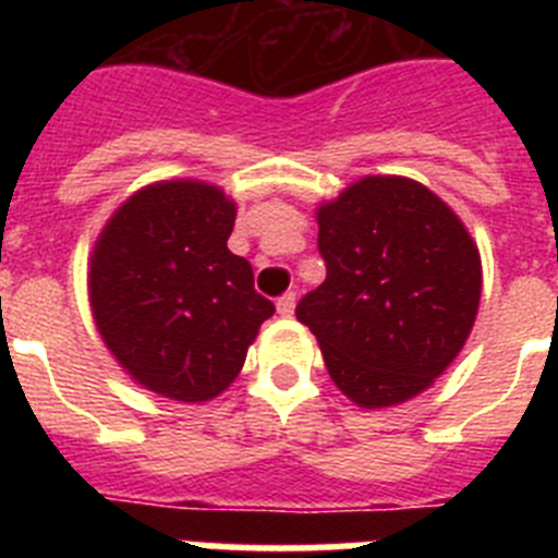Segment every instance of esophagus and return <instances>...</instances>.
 I'll return each instance as SVG.
<instances>
[{"instance_id": "esophagus-1", "label": "esophagus", "mask_w": 558, "mask_h": 558, "mask_svg": "<svg viewBox=\"0 0 558 558\" xmlns=\"http://www.w3.org/2000/svg\"><path fill=\"white\" fill-rule=\"evenodd\" d=\"M276 310H279V313L282 315H293V310H295V293L293 290H288V293L284 295H279V302H276Z\"/></svg>"}]
</instances>
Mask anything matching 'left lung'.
Returning a JSON list of instances; mask_svg holds the SVG:
<instances>
[{"instance_id": "left-lung-1", "label": "left lung", "mask_w": 558, "mask_h": 558, "mask_svg": "<svg viewBox=\"0 0 558 558\" xmlns=\"http://www.w3.org/2000/svg\"><path fill=\"white\" fill-rule=\"evenodd\" d=\"M327 279L295 318L318 338L335 386L360 408L425 391L470 338L481 256L427 186L368 175L318 209Z\"/></svg>"}]
</instances>
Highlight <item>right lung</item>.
I'll return each mask as SVG.
<instances>
[{"mask_svg": "<svg viewBox=\"0 0 558 558\" xmlns=\"http://www.w3.org/2000/svg\"><path fill=\"white\" fill-rule=\"evenodd\" d=\"M234 204L218 186L161 181L117 209L92 254L88 295L106 347L140 386L206 402L240 374L274 302L231 254Z\"/></svg>", "mask_w": 558, "mask_h": 558, "instance_id": "add662e5", "label": "right lung"}]
</instances>
